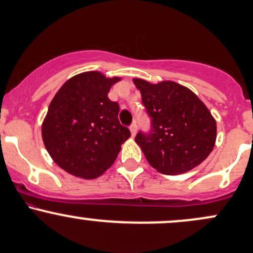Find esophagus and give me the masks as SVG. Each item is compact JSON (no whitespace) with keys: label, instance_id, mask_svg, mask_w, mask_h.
I'll return each instance as SVG.
<instances>
[{"label":"esophagus","instance_id":"esophagus-1","mask_svg":"<svg viewBox=\"0 0 253 253\" xmlns=\"http://www.w3.org/2000/svg\"><path fill=\"white\" fill-rule=\"evenodd\" d=\"M129 130H130V134H132V136H135V134H136V124L135 123H133L132 125H130Z\"/></svg>","mask_w":253,"mask_h":253}]
</instances>
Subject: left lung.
Returning <instances> with one entry per match:
<instances>
[{"mask_svg": "<svg viewBox=\"0 0 253 253\" xmlns=\"http://www.w3.org/2000/svg\"><path fill=\"white\" fill-rule=\"evenodd\" d=\"M133 82L151 118V132H139L135 143L151 167L164 175H179L201 164L216 140V121L206 104L172 81Z\"/></svg>", "mask_w": 253, "mask_h": 253, "instance_id": "1", "label": "left lung"}]
</instances>
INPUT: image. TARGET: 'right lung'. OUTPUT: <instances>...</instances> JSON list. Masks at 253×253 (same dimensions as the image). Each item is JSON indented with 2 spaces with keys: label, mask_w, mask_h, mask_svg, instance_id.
Wrapping results in <instances>:
<instances>
[{
  "label": "right lung",
  "mask_w": 253,
  "mask_h": 253,
  "mask_svg": "<svg viewBox=\"0 0 253 253\" xmlns=\"http://www.w3.org/2000/svg\"><path fill=\"white\" fill-rule=\"evenodd\" d=\"M120 77L98 71L71 77L57 91L42 126L43 145L58 167L71 175L94 179L112 167L130 136L119 123V104L108 98Z\"/></svg>",
  "instance_id": "add662e5"
}]
</instances>
